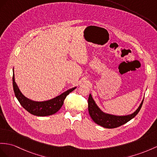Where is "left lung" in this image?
<instances>
[{
    "label": "left lung",
    "instance_id": "8db88e82",
    "mask_svg": "<svg viewBox=\"0 0 157 157\" xmlns=\"http://www.w3.org/2000/svg\"><path fill=\"white\" fill-rule=\"evenodd\" d=\"M144 101V100H143ZM143 101L141 102L139 107L135 113L127 116H115L112 114H106L103 113L99 109L97 105L95 104V102L92 98L90 94L89 99H88V105H89V112L92 119L95 123L102 126V127L107 128H114L120 127L127 122L131 121L132 118L135 117L139 113L140 110L142 107Z\"/></svg>",
    "mask_w": 157,
    "mask_h": 157
}]
</instances>
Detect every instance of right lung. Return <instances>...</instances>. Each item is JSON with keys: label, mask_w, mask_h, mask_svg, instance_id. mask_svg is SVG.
<instances>
[{"label": "right lung", "mask_w": 157, "mask_h": 157, "mask_svg": "<svg viewBox=\"0 0 157 157\" xmlns=\"http://www.w3.org/2000/svg\"><path fill=\"white\" fill-rule=\"evenodd\" d=\"M13 85L15 96H16L18 102H20L22 107L30 114H33V115L39 117L52 115V114L59 111V109L62 107L64 99H65L67 95L76 89V87L72 88V89L67 90L63 94L59 95V96L51 99V100L36 102L30 100L21 93V92L19 90L18 86L14 81V73L13 76Z\"/></svg>", "instance_id": "obj_1"}]
</instances>
